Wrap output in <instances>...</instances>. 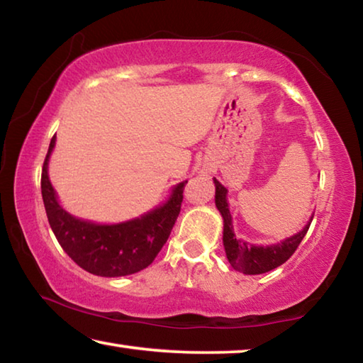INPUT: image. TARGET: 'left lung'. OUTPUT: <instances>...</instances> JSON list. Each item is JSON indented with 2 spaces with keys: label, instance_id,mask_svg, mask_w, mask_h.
I'll return each instance as SVG.
<instances>
[{
  "label": "left lung",
  "instance_id": "8db88e82",
  "mask_svg": "<svg viewBox=\"0 0 363 363\" xmlns=\"http://www.w3.org/2000/svg\"><path fill=\"white\" fill-rule=\"evenodd\" d=\"M214 187H216V195H214V203L220 213L224 220L223 229V243L225 250V256L229 259L230 266L237 270V272L247 274V275H257L269 272L275 267L281 266V264L290 259L291 255L299 247L301 240L309 230V225L314 218V213L311 214L309 220L299 232L293 233V235L284 238L277 243L270 245H253L243 238H238L233 232V223L232 214L229 210V200H227V190L223 184H220L216 177H213Z\"/></svg>",
  "mask_w": 363,
  "mask_h": 363
}]
</instances>
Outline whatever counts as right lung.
<instances>
[{"label": "right lung", "instance_id": "obj_1", "mask_svg": "<svg viewBox=\"0 0 363 363\" xmlns=\"http://www.w3.org/2000/svg\"><path fill=\"white\" fill-rule=\"evenodd\" d=\"M54 147L56 136L51 139L43 164L41 195L49 225L65 253L86 272L99 277H125L150 266L158 251L167 243L179 216L182 192L187 181L171 187L164 203L138 218L115 224L94 223L73 216L60 205L48 174Z\"/></svg>", "mask_w": 363, "mask_h": 363}]
</instances>
